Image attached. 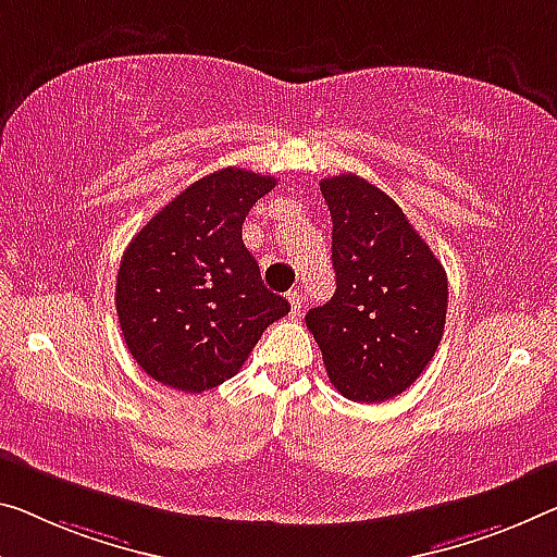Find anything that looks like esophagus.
I'll return each instance as SVG.
<instances>
[{
    "instance_id": "34e87169",
    "label": "esophagus",
    "mask_w": 557,
    "mask_h": 557,
    "mask_svg": "<svg viewBox=\"0 0 557 557\" xmlns=\"http://www.w3.org/2000/svg\"><path fill=\"white\" fill-rule=\"evenodd\" d=\"M288 304H290V313H301V308H304L301 290H290V294H288Z\"/></svg>"
}]
</instances>
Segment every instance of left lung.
<instances>
[{
    "label": "left lung",
    "instance_id": "8db88e82",
    "mask_svg": "<svg viewBox=\"0 0 557 557\" xmlns=\"http://www.w3.org/2000/svg\"><path fill=\"white\" fill-rule=\"evenodd\" d=\"M336 294L306 313L341 396L381 404L416 383L446 329L448 276L388 194L356 174L321 182Z\"/></svg>",
    "mask_w": 557,
    "mask_h": 557
}]
</instances>
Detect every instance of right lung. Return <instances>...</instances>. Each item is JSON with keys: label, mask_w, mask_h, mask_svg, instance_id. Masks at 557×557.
<instances>
[{"label": "right lung", "mask_w": 557, "mask_h": 557, "mask_svg": "<svg viewBox=\"0 0 557 557\" xmlns=\"http://www.w3.org/2000/svg\"><path fill=\"white\" fill-rule=\"evenodd\" d=\"M273 176L221 169L169 201L132 238L116 273L126 348L153 381L201 393L238 373L290 306L263 286L242 228Z\"/></svg>", "instance_id": "1"}]
</instances>
